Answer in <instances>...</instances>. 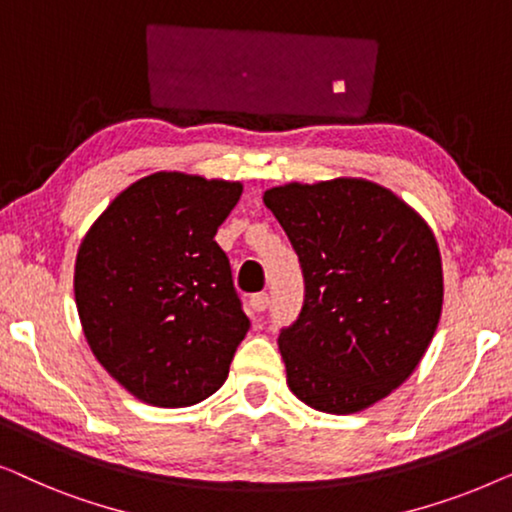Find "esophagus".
<instances>
[{
  "mask_svg": "<svg viewBox=\"0 0 512 512\" xmlns=\"http://www.w3.org/2000/svg\"><path fill=\"white\" fill-rule=\"evenodd\" d=\"M249 305H251V310H254V312L268 310V305H270L268 293H254V296L249 298Z\"/></svg>",
  "mask_w": 512,
  "mask_h": 512,
  "instance_id": "1",
  "label": "esophagus"
}]
</instances>
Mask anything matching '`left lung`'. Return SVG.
<instances>
[{
    "label": "left lung",
    "instance_id": "8db88e82",
    "mask_svg": "<svg viewBox=\"0 0 512 512\" xmlns=\"http://www.w3.org/2000/svg\"><path fill=\"white\" fill-rule=\"evenodd\" d=\"M305 279L303 310L279 333L289 389L352 415L408 380L443 310V265L415 209L366 179L265 191Z\"/></svg>",
    "mask_w": 512,
    "mask_h": 512
}]
</instances>
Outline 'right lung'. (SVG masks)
Segmentation results:
<instances>
[{
  "mask_svg": "<svg viewBox=\"0 0 512 512\" xmlns=\"http://www.w3.org/2000/svg\"><path fill=\"white\" fill-rule=\"evenodd\" d=\"M240 181L156 172L83 237L74 296L95 359L139 401L186 408L226 382L249 319L214 235Z\"/></svg>",
  "mask_w": 512,
  "mask_h": 512,
  "instance_id": "1",
  "label": "right lung"
}]
</instances>
